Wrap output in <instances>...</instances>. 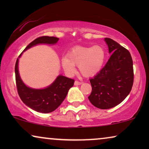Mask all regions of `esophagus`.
Here are the masks:
<instances>
[{
    "mask_svg": "<svg viewBox=\"0 0 149 149\" xmlns=\"http://www.w3.org/2000/svg\"><path fill=\"white\" fill-rule=\"evenodd\" d=\"M82 84V82H81V81H74V85H80Z\"/></svg>",
    "mask_w": 149,
    "mask_h": 149,
    "instance_id": "34e87169",
    "label": "esophagus"
}]
</instances>
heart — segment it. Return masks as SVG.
Returning <instances> with one entry per match:
<instances>
[{"mask_svg": "<svg viewBox=\"0 0 149 149\" xmlns=\"http://www.w3.org/2000/svg\"><path fill=\"white\" fill-rule=\"evenodd\" d=\"M105 58V49L101 45L75 47L62 58V66L70 74L74 72V66H77L83 76L91 77L101 70Z\"/></svg>", "mask_w": 149, "mask_h": 149, "instance_id": "1", "label": "heart"}]
</instances>
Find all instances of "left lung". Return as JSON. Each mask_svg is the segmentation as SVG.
<instances>
[{"mask_svg": "<svg viewBox=\"0 0 149 149\" xmlns=\"http://www.w3.org/2000/svg\"><path fill=\"white\" fill-rule=\"evenodd\" d=\"M112 53L100 71L90 79L92 91L88 98L94 107L109 109L123 102L134 83L133 61L129 51L110 38H104Z\"/></svg>", "mask_w": 149, "mask_h": 149, "instance_id": "1", "label": "left lung"}]
</instances>
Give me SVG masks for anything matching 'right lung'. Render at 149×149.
I'll use <instances>...</instances> for the list:
<instances>
[{"label":"right lung","instance_id":"1","mask_svg":"<svg viewBox=\"0 0 149 149\" xmlns=\"http://www.w3.org/2000/svg\"><path fill=\"white\" fill-rule=\"evenodd\" d=\"M58 40V38L54 36H40L30 42L24 52L38 44H56ZM22 53L17 59L15 66L16 86L20 98L26 106L38 113L53 112L64 101L68 90L74 85V80L59 75L52 85L45 89H36L27 87L20 78L18 70V61Z\"/></svg>","mask_w":149,"mask_h":149}]
</instances>
